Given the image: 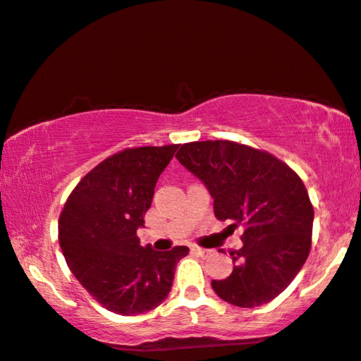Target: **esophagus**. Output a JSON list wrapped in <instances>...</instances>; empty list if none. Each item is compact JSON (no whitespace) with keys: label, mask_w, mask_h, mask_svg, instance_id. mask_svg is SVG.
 Here are the masks:
<instances>
[{"label":"esophagus","mask_w":361,"mask_h":361,"mask_svg":"<svg viewBox=\"0 0 361 361\" xmlns=\"http://www.w3.org/2000/svg\"><path fill=\"white\" fill-rule=\"evenodd\" d=\"M193 252H196L198 254V256H201V257H209V256H213V251H211V249H203V247H193Z\"/></svg>","instance_id":"esophagus-1"}]
</instances>
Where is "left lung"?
<instances>
[{"label": "left lung", "instance_id": "left-lung-1", "mask_svg": "<svg viewBox=\"0 0 361 361\" xmlns=\"http://www.w3.org/2000/svg\"><path fill=\"white\" fill-rule=\"evenodd\" d=\"M178 161L198 176L219 221L243 224L229 277L211 286L221 299L251 309L286 290L312 246L314 208L300 176L269 152L231 140L183 143Z\"/></svg>", "mask_w": 361, "mask_h": 361}]
</instances>
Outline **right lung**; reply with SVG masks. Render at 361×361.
I'll return each instance as SVG.
<instances>
[{
	"label": "right lung",
	"mask_w": 361,
	"mask_h": 361,
	"mask_svg": "<svg viewBox=\"0 0 361 361\" xmlns=\"http://www.w3.org/2000/svg\"><path fill=\"white\" fill-rule=\"evenodd\" d=\"M178 145L125 148L77 183L59 216V246L80 286L105 309L137 315L170 294L186 246L158 252L140 246L137 229L150 208L158 176Z\"/></svg>",
	"instance_id": "obj_1"
}]
</instances>
